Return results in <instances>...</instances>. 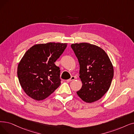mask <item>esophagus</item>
<instances>
[{
    "label": "esophagus",
    "instance_id": "esophagus-1",
    "mask_svg": "<svg viewBox=\"0 0 134 134\" xmlns=\"http://www.w3.org/2000/svg\"><path fill=\"white\" fill-rule=\"evenodd\" d=\"M75 79V77H74V76H72L70 79H69L67 80V81H68V82H69V81H72V80H74Z\"/></svg>",
    "mask_w": 134,
    "mask_h": 134
}]
</instances>
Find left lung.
I'll list each match as a JSON object with an SVG mask.
<instances>
[{
    "label": "left lung",
    "instance_id": "1",
    "mask_svg": "<svg viewBox=\"0 0 134 134\" xmlns=\"http://www.w3.org/2000/svg\"><path fill=\"white\" fill-rule=\"evenodd\" d=\"M71 48L79 63L82 87L77 92L83 101L100 100L109 90L114 75L112 63L102 48L88 43H75Z\"/></svg>",
    "mask_w": 134,
    "mask_h": 134
}]
</instances>
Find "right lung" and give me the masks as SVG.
Segmentation results:
<instances>
[{
    "label": "right lung",
    "mask_w": 134,
    "mask_h": 134,
    "mask_svg": "<svg viewBox=\"0 0 134 134\" xmlns=\"http://www.w3.org/2000/svg\"><path fill=\"white\" fill-rule=\"evenodd\" d=\"M67 43H48L34 45L22 57L17 67L20 84L33 99L43 100L61 84L60 68L55 65Z\"/></svg>",
    "instance_id": "add662e5"
}]
</instances>
